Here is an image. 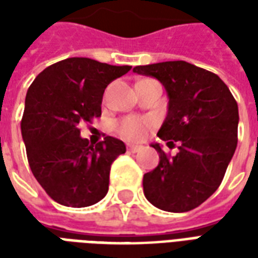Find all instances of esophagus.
<instances>
[{
  "instance_id": "obj_1",
  "label": "esophagus",
  "mask_w": 258,
  "mask_h": 258,
  "mask_svg": "<svg viewBox=\"0 0 258 258\" xmlns=\"http://www.w3.org/2000/svg\"><path fill=\"white\" fill-rule=\"evenodd\" d=\"M141 146L138 145H127V151L131 152V153H137V152H140Z\"/></svg>"
}]
</instances>
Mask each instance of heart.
Instances as JSON below:
<instances>
[{"mask_svg": "<svg viewBox=\"0 0 258 258\" xmlns=\"http://www.w3.org/2000/svg\"><path fill=\"white\" fill-rule=\"evenodd\" d=\"M153 127V120L149 117L130 116L120 120L116 125L117 133L128 141H142Z\"/></svg>", "mask_w": 258, "mask_h": 258, "instance_id": "b5f03b06", "label": "heart"}]
</instances>
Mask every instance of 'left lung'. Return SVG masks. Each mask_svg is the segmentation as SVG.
Segmentation results:
<instances>
[{"instance_id": "1", "label": "left lung", "mask_w": 258, "mask_h": 258, "mask_svg": "<svg viewBox=\"0 0 258 258\" xmlns=\"http://www.w3.org/2000/svg\"><path fill=\"white\" fill-rule=\"evenodd\" d=\"M167 91V117L159 138L179 142L170 156L153 144L160 157L144 175V194L157 209L185 213L196 209L221 184L238 144V103L217 74L184 60L137 66Z\"/></svg>"}]
</instances>
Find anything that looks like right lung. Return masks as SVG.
Returning a JSON list of instances; mask_svg holds the SVG:
<instances>
[{"mask_svg":"<svg viewBox=\"0 0 258 258\" xmlns=\"http://www.w3.org/2000/svg\"><path fill=\"white\" fill-rule=\"evenodd\" d=\"M131 66L68 58L48 66L27 91L20 123L31 173L48 196L68 207H87L105 198L112 163L123 141L105 137L90 144L80 123L101 117L102 96Z\"/></svg>","mask_w":258,"mask_h":258,"instance_id":"1","label":"right lung"}]
</instances>
